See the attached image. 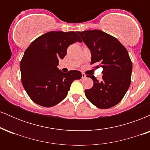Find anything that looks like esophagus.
Here are the masks:
<instances>
[{
  "instance_id": "esophagus-1",
  "label": "esophagus",
  "mask_w": 150,
  "mask_h": 150,
  "mask_svg": "<svg viewBox=\"0 0 150 150\" xmlns=\"http://www.w3.org/2000/svg\"><path fill=\"white\" fill-rule=\"evenodd\" d=\"M85 77H86V75H85V73H82V78L84 79V78H85Z\"/></svg>"
}]
</instances>
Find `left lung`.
Wrapping results in <instances>:
<instances>
[{
  "label": "left lung",
  "mask_w": 150,
  "mask_h": 150,
  "mask_svg": "<svg viewBox=\"0 0 150 150\" xmlns=\"http://www.w3.org/2000/svg\"><path fill=\"white\" fill-rule=\"evenodd\" d=\"M92 54L91 64L103 68L101 81L87 75L94 82L91 89H85L86 97L101 109L116 106L122 100L131 82L132 69L128 51L116 38L101 30L77 32Z\"/></svg>",
  "instance_id": "obj_1"
}]
</instances>
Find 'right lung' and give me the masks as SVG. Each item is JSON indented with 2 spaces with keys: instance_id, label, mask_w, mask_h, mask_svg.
<instances>
[{
  "instance_id": "1",
  "label": "right lung",
  "mask_w": 150,
  "mask_h": 150,
  "mask_svg": "<svg viewBox=\"0 0 150 150\" xmlns=\"http://www.w3.org/2000/svg\"><path fill=\"white\" fill-rule=\"evenodd\" d=\"M82 39L75 32H51L36 39L25 50L20 62L22 85L36 104L51 107L65 99L72 82L82 73L70 70L65 73L57 68L67 49Z\"/></svg>"
}]
</instances>
